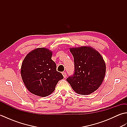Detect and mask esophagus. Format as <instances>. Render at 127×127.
Here are the masks:
<instances>
[{"label":"esophagus","instance_id":"1","mask_svg":"<svg viewBox=\"0 0 127 127\" xmlns=\"http://www.w3.org/2000/svg\"><path fill=\"white\" fill-rule=\"evenodd\" d=\"M62 74H63V77H64V78H65V77H66V72H62Z\"/></svg>","mask_w":127,"mask_h":127}]
</instances>
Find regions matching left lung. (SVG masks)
<instances>
[{
	"label": "left lung",
	"mask_w": 127,
	"mask_h": 127,
	"mask_svg": "<svg viewBox=\"0 0 127 127\" xmlns=\"http://www.w3.org/2000/svg\"><path fill=\"white\" fill-rule=\"evenodd\" d=\"M74 57L75 71L66 81L73 90L81 95L94 92L103 81L106 64L101 55L90 46L70 48Z\"/></svg>",
	"instance_id": "left-lung-1"
}]
</instances>
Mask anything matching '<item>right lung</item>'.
Wrapping results in <instances>:
<instances>
[{"mask_svg": "<svg viewBox=\"0 0 127 127\" xmlns=\"http://www.w3.org/2000/svg\"><path fill=\"white\" fill-rule=\"evenodd\" d=\"M52 51L46 48H37L28 53L22 63L21 75L27 90L35 95L45 97L55 91L62 74L56 70L51 59Z\"/></svg>", "mask_w": 127, "mask_h": 127, "instance_id": "1", "label": "right lung"}]
</instances>
